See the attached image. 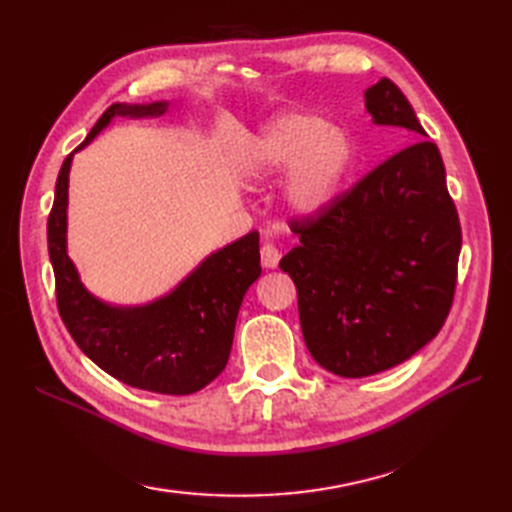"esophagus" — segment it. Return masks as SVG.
<instances>
[{"instance_id": "34e87169", "label": "esophagus", "mask_w": 512, "mask_h": 512, "mask_svg": "<svg viewBox=\"0 0 512 512\" xmlns=\"http://www.w3.org/2000/svg\"><path fill=\"white\" fill-rule=\"evenodd\" d=\"M259 255H262V266L264 268H277L281 253L279 248L273 242H264L262 248H259Z\"/></svg>"}]
</instances>
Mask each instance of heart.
Masks as SVG:
<instances>
[{
  "mask_svg": "<svg viewBox=\"0 0 512 512\" xmlns=\"http://www.w3.org/2000/svg\"><path fill=\"white\" fill-rule=\"evenodd\" d=\"M350 162L347 138L321 116L288 112L277 116L250 149L257 178L286 173L281 195L299 217L323 213L339 193Z\"/></svg>",
  "mask_w": 512,
  "mask_h": 512,
  "instance_id": "heart-1",
  "label": "heart"
}]
</instances>
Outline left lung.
<instances>
[{
    "instance_id": "obj_1",
    "label": "left lung",
    "mask_w": 512,
    "mask_h": 512,
    "mask_svg": "<svg viewBox=\"0 0 512 512\" xmlns=\"http://www.w3.org/2000/svg\"><path fill=\"white\" fill-rule=\"evenodd\" d=\"M374 125L413 140L323 213L290 220L299 246L279 268L297 286L303 341L314 361L363 378L407 361L449 317L462 228L442 156L396 83L365 90Z\"/></svg>"
}]
</instances>
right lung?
Wrapping results in <instances>:
<instances>
[{"label": "right lung", "mask_w": 512, "mask_h": 512, "mask_svg": "<svg viewBox=\"0 0 512 512\" xmlns=\"http://www.w3.org/2000/svg\"><path fill=\"white\" fill-rule=\"evenodd\" d=\"M165 110L167 103H114L74 151L92 143L114 116H160ZM74 151L63 160L48 215V253L65 328L90 361L129 387L171 396L200 391L226 367L239 306L262 275L259 233H248L209 255L176 290L147 306L103 303L83 288L65 250Z\"/></svg>", "instance_id": "add662e5"}]
</instances>
